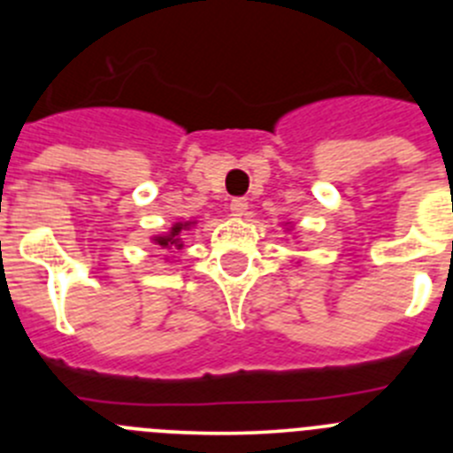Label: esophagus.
<instances>
[{
    "label": "esophagus",
    "instance_id": "1",
    "mask_svg": "<svg viewBox=\"0 0 453 453\" xmlns=\"http://www.w3.org/2000/svg\"><path fill=\"white\" fill-rule=\"evenodd\" d=\"M247 208H250L247 199H234V202H231V215L242 218V215H247Z\"/></svg>",
    "mask_w": 453,
    "mask_h": 453
}]
</instances>
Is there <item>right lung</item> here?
<instances>
[{
  "instance_id": "1",
  "label": "right lung",
  "mask_w": 453,
  "mask_h": 453,
  "mask_svg": "<svg viewBox=\"0 0 453 453\" xmlns=\"http://www.w3.org/2000/svg\"><path fill=\"white\" fill-rule=\"evenodd\" d=\"M195 224H197V219H188V222H174L170 226V231H167V234L151 235V242H154V245L158 247V250H163V251L183 250L181 234H183V231H190Z\"/></svg>"
}]
</instances>
